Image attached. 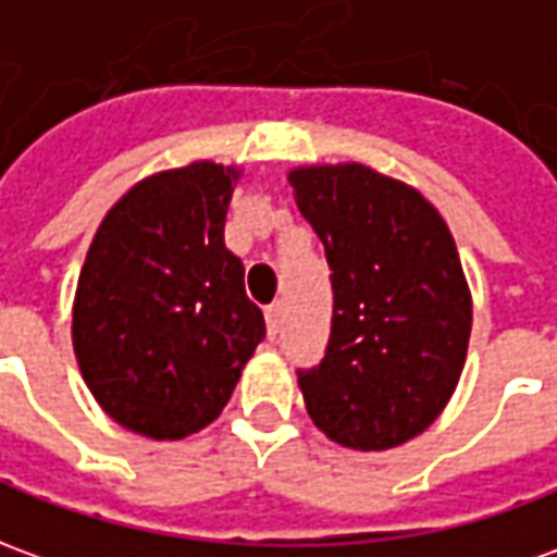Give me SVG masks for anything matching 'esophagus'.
I'll use <instances>...</instances> for the list:
<instances>
[{
    "label": "esophagus",
    "mask_w": 557,
    "mask_h": 557,
    "mask_svg": "<svg viewBox=\"0 0 557 557\" xmlns=\"http://www.w3.org/2000/svg\"><path fill=\"white\" fill-rule=\"evenodd\" d=\"M278 324H282V302H272V306H267V327H270V336L278 333Z\"/></svg>",
    "instance_id": "34e87169"
}]
</instances>
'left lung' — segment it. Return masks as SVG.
<instances>
[{
  "label": "left lung",
  "mask_w": 557,
  "mask_h": 557,
  "mask_svg": "<svg viewBox=\"0 0 557 557\" xmlns=\"http://www.w3.org/2000/svg\"><path fill=\"white\" fill-rule=\"evenodd\" d=\"M287 178L333 285L324 358L297 370L306 409L345 448L400 446L443 412L467 360L473 302L455 239L416 187L370 166Z\"/></svg>",
  "instance_id": "left-lung-1"
}]
</instances>
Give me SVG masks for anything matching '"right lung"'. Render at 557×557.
I'll return each mask as SVG.
<instances>
[{"label":"right lung","mask_w":557,"mask_h":557,"mask_svg":"<svg viewBox=\"0 0 557 557\" xmlns=\"http://www.w3.org/2000/svg\"><path fill=\"white\" fill-rule=\"evenodd\" d=\"M236 178L209 160L157 172L96 230L72 343L87 388L126 431L182 440L212 424L267 336L224 245Z\"/></svg>","instance_id":"obj_1"}]
</instances>
